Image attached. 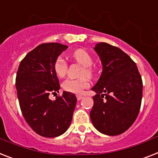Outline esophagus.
I'll return each mask as SVG.
<instances>
[{
  "label": "esophagus",
  "instance_id": "1",
  "mask_svg": "<svg viewBox=\"0 0 158 158\" xmlns=\"http://www.w3.org/2000/svg\"><path fill=\"white\" fill-rule=\"evenodd\" d=\"M76 97H77V100H78V101H80V100L83 98V96H81V95H77Z\"/></svg>",
  "mask_w": 158,
  "mask_h": 158
}]
</instances>
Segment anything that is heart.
<instances>
[{"instance_id": "1", "label": "heart", "mask_w": 158, "mask_h": 158, "mask_svg": "<svg viewBox=\"0 0 158 158\" xmlns=\"http://www.w3.org/2000/svg\"><path fill=\"white\" fill-rule=\"evenodd\" d=\"M71 58L78 63L81 64L83 66V70L82 72V75H87L88 77H92L93 75V69L91 66L92 65L93 60L90 53L83 48L75 50L74 52L70 53ZM68 65L67 62L64 58L61 57H57L53 63V70L55 74L59 78H63L66 76L67 72ZM89 81L86 77L81 79H67L62 83V88L66 92H72V93H81L83 89L88 88Z\"/></svg>"}]
</instances>
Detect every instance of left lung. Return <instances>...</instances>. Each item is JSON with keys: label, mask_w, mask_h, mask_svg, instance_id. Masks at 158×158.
Segmentation results:
<instances>
[{"label": "left lung", "mask_w": 158, "mask_h": 158, "mask_svg": "<svg viewBox=\"0 0 158 158\" xmlns=\"http://www.w3.org/2000/svg\"><path fill=\"white\" fill-rule=\"evenodd\" d=\"M102 73L92 88L97 94L90 118L95 128L108 135L127 130L135 121L141 106L143 83L136 64L126 52L107 43L96 44Z\"/></svg>", "instance_id": "obj_1"}]
</instances>
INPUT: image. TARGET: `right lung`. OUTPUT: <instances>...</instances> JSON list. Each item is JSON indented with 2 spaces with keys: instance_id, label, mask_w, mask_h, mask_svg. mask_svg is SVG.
<instances>
[{
  "instance_id": "1",
  "label": "right lung",
  "mask_w": 158,
  "mask_h": 158,
  "mask_svg": "<svg viewBox=\"0 0 158 158\" xmlns=\"http://www.w3.org/2000/svg\"><path fill=\"white\" fill-rule=\"evenodd\" d=\"M67 48L59 43L41 44L26 55L17 72V96L22 114L30 127L44 137L66 132L76 106L75 95L68 92L55 101L49 99L51 93L60 89L53 63Z\"/></svg>"
}]
</instances>
